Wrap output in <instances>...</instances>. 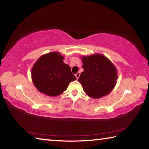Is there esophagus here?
Instances as JSON below:
<instances>
[{
	"label": "esophagus",
	"instance_id": "obj_1",
	"mask_svg": "<svg viewBox=\"0 0 149 149\" xmlns=\"http://www.w3.org/2000/svg\"><path fill=\"white\" fill-rule=\"evenodd\" d=\"M75 77H76L77 79L78 78H79V76H80V73H79V72H78V73H77V74H75Z\"/></svg>",
	"mask_w": 149,
	"mask_h": 149
}]
</instances>
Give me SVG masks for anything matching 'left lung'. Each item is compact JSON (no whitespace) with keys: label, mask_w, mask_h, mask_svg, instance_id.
<instances>
[{"label":"left lung","mask_w":149,"mask_h":149,"mask_svg":"<svg viewBox=\"0 0 149 149\" xmlns=\"http://www.w3.org/2000/svg\"><path fill=\"white\" fill-rule=\"evenodd\" d=\"M81 72L78 79L84 92L92 99H100L114 89L118 79L114 64L102 54L81 56Z\"/></svg>","instance_id":"1"}]
</instances>
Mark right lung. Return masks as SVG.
<instances>
[{"mask_svg":"<svg viewBox=\"0 0 149 149\" xmlns=\"http://www.w3.org/2000/svg\"><path fill=\"white\" fill-rule=\"evenodd\" d=\"M59 52H51L40 56L33 65L32 81L37 89L49 97H57L67 89L70 82L76 79L69 65L63 61Z\"/></svg>","mask_w":149,"mask_h":149,"instance_id":"1","label":"right lung"}]
</instances>
